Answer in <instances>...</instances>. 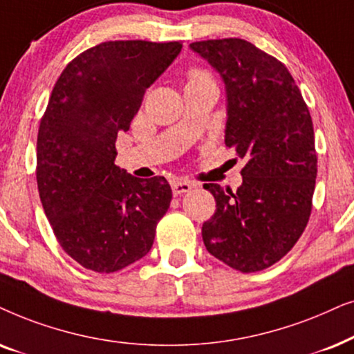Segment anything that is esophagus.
Returning <instances> with one entry per match:
<instances>
[{
    "label": "esophagus",
    "instance_id": "34e87169",
    "mask_svg": "<svg viewBox=\"0 0 354 354\" xmlns=\"http://www.w3.org/2000/svg\"><path fill=\"white\" fill-rule=\"evenodd\" d=\"M194 185L189 181H181V180H176L171 183V189H173V194L174 196H181V194H186V192H189Z\"/></svg>",
    "mask_w": 354,
    "mask_h": 354
}]
</instances>
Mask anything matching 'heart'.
Wrapping results in <instances>:
<instances>
[{"mask_svg":"<svg viewBox=\"0 0 354 354\" xmlns=\"http://www.w3.org/2000/svg\"><path fill=\"white\" fill-rule=\"evenodd\" d=\"M199 75H205V73H202V71H197V69H194V71H191V74H189V79L199 77Z\"/></svg>","mask_w":354,"mask_h":354,"instance_id":"obj_1","label":"heart"}]
</instances>
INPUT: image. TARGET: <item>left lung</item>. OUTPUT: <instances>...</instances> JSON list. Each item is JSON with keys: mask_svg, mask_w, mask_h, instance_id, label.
Returning <instances> with one entry per match:
<instances>
[{"mask_svg": "<svg viewBox=\"0 0 354 354\" xmlns=\"http://www.w3.org/2000/svg\"><path fill=\"white\" fill-rule=\"evenodd\" d=\"M226 87L225 144L246 160L236 191L204 185L216 210L202 225L212 256L239 272L273 266L291 251L313 210L317 153L310 113L293 75L243 39L191 44Z\"/></svg>", "mask_w": 354, "mask_h": 354, "instance_id": "8db88e82", "label": "left lung"}]
</instances>
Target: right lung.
Returning <instances> with one entry per match:
<instances>
[{
	"instance_id": "1",
	"label": "right lung",
	"mask_w": 354,
	"mask_h": 354,
	"mask_svg": "<svg viewBox=\"0 0 354 354\" xmlns=\"http://www.w3.org/2000/svg\"><path fill=\"white\" fill-rule=\"evenodd\" d=\"M181 48L103 41L75 56L55 84L37 138V185L59 246L88 270L111 273L142 259L167 214L168 181L116 167L115 142Z\"/></svg>"
}]
</instances>
